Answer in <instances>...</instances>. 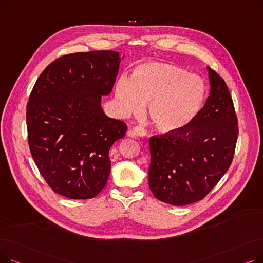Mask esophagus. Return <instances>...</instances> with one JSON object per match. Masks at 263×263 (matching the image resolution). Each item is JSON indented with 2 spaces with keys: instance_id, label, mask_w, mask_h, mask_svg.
Segmentation results:
<instances>
[{
  "instance_id": "obj_1",
  "label": "esophagus",
  "mask_w": 263,
  "mask_h": 263,
  "mask_svg": "<svg viewBox=\"0 0 263 263\" xmlns=\"http://www.w3.org/2000/svg\"><path fill=\"white\" fill-rule=\"evenodd\" d=\"M147 133H146V130L142 127H134V128H131L128 130L127 132V135L130 136V137H137V136H145Z\"/></svg>"
}]
</instances>
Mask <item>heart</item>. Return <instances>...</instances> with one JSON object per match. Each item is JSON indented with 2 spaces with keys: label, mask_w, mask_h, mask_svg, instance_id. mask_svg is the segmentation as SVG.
<instances>
[{
  "label": "heart",
  "mask_w": 263,
  "mask_h": 263,
  "mask_svg": "<svg viewBox=\"0 0 263 263\" xmlns=\"http://www.w3.org/2000/svg\"><path fill=\"white\" fill-rule=\"evenodd\" d=\"M115 98L123 116L141 115L148 104V116L162 132L185 128L200 112L205 98L201 79L164 63H144L133 78L121 76Z\"/></svg>",
  "instance_id": "b5f03b06"
}]
</instances>
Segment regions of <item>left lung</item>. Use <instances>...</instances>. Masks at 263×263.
I'll list each match as a JSON object with an SVG mask.
<instances>
[{"instance_id": "8db88e82", "label": "left lung", "mask_w": 263, "mask_h": 263, "mask_svg": "<svg viewBox=\"0 0 263 263\" xmlns=\"http://www.w3.org/2000/svg\"><path fill=\"white\" fill-rule=\"evenodd\" d=\"M206 69L210 95L195 119L149 140V187L173 205L201 200L228 171L236 149L239 128L229 89L222 77Z\"/></svg>"}]
</instances>
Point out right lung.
<instances>
[{"label": "right lung", "mask_w": 263, "mask_h": 263, "mask_svg": "<svg viewBox=\"0 0 263 263\" xmlns=\"http://www.w3.org/2000/svg\"><path fill=\"white\" fill-rule=\"evenodd\" d=\"M123 58L107 50L64 55L35 83L26 106L29 146L41 176L60 195L89 199L106 184L109 149L127 124L104 114L101 98L112 91Z\"/></svg>", "instance_id": "add662e5"}]
</instances>
